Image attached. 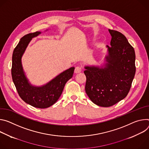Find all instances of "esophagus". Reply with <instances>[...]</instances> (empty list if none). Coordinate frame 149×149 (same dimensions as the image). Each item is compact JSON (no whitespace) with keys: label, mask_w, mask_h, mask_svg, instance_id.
<instances>
[{"label":"esophagus","mask_w":149,"mask_h":149,"mask_svg":"<svg viewBox=\"0 0 149 149\" xmlns=\"http://www.w3.org/2000/svg\"><path fill=\"white\" fill-rule=\"evenodd\" d=\"M81 71V68L80 66H77L74 69V73H79Z\"/></svg>","instance_id":"obj_1"}]
</instances>
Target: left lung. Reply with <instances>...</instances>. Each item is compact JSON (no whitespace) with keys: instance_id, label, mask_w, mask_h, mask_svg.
<instances>
[{"instance_id":"obj_1","label":"left lung","mask_w":149,"mask_h":149,"mask_svg":"<svg viewBox=\"0 0 149 149\" xmlns=\"http://www.w3.org/2000/svg\"><path fill=\"white\" fill-rule=\"evenodd\" d=\"M112 37L108 45L105 68L85 67V91L96 105L109 107L128 95L136 73L134 48L122 33L109 29Z\"/></svg>"}]
</instances>
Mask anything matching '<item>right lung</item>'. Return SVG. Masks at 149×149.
Segmentation results:
<instances>
[{
	"label": "right lung",
	"instance_id": "add662e5",
	"mask_svg": "<svg viewBox=\"0 0 149 149\" xmlns=\"http://www.w3.org/2000/svg\"><path fill=\"white\" fill-rule=\"evenodd\" d=\"M40 34V32L37 31L21 38L13 52L11 73L14 85L22 100L32 107L42 109L48 108L57 102L66 82L72 77L74 68L60 73L45 85L41 87L32 86L24 74L21 58L31 39Z\"/></svg>",
	"mask_w": 149,
	"mask_h": 149
}]
</instances>
